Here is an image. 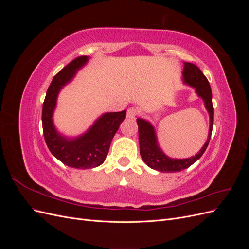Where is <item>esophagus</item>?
Listing matches in <instances>:
<instances>
[{
    "instance_id": "obj_1",
    "label": "esophagus",
    "mask_w": 249,
    "mask_h": 249,
    "mask_svg": "<svg viewBox=\"0 0 249 249\" xmlns=\"http://www.w3.org/2000/svg\"><path fill=\"white\" fill-rule=\"evenodd\" d=\"M137 114H138V111L135 109V108H129L127 109V112H126V116H127V118H135L137 116Z\"/></svg>"
}]
</instances>
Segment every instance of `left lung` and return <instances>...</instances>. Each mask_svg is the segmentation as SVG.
I'll use <instances>...</instances> for the list:
<instances>
[{"instance_id":"obj_1","label":"left lung","mask_w":249,"mask_h":249,"mask_svg":"<svg viewBox=\"0 0 249 249\" xmlns=\"http://www.w3.org/2000/svg\"><path fill=\"white\" fill-rule=\"evenodd\" d=\"M182 74V80L184 84L193 87L195 89V93L205 103V107L210 116L209 134L206 143L196 155L190 158H186V159H172V158L168 157L166 154H164V152L161 149L159 143H158V138L154 125L145 119L138 118L137 124L139 145L142 160L145 162L148 167L161 172H178L191 166L205 153V150L209 145L211 134H212L214 109L212 104V90H211L208 79L196 65L188 62H184V70Z\"/></svg>"}]
</instances>
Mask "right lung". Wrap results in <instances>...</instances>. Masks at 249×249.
<instances>
[{
	"instance_id": "add662e5",
	"label": "right lung",
	"mask_w": 249,
	"mask_h": 249,
	"mask_svg": "<svg viewBox=\"0 0 249 249\" xmlns=\"http://www.w3.org/2000/svg\"><path fill=\"white\" fill-rule=\"evenodd\" d=\"M88 56L78 57L53 79L42 106L43 136L52 155L67 166L90 169L100 166L108 155L111 141L126 115V111L102 114L89 129L77 137H66L57 131L53 115L61 89L72 81L88 62Z\"/></svg>"
}]
</instances>
